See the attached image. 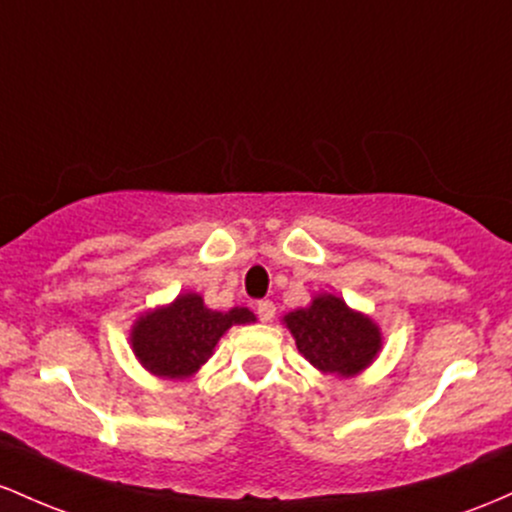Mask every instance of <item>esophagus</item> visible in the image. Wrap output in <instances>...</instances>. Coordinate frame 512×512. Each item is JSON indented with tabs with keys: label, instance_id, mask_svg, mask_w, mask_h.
<instances>
[{
	"label": "esophagus",
	"instance_id": "1",
	"mask_svg": "<svg viewBox=\"0 0 512 512\" xmlns=\"http://www.w3.org/2000/svg\"><path fill=\"white\" fill-rule=\"evenodd\" d=\"M256 314L263 324H268V321H273L275 317V304L271 300H261L256 304Z\"/></svg>",
	"mask_w": 512,
	"mask_h": 512
}]
</instances>
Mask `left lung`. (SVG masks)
Returning <instances> with one entry per match:
<instances>
[{
    "label": "left lung",
    "instance_id": "1",
    "mask_svg": "<svg viewBox=\"0 0 512 512\" xmlns=\"http://www.w3.org/2000/svg\"><path fill=\"white\" fill-rule=\"evenodd\" d=\"M283 324L309 365L341 380L365 372L382 350L377 321L333 292H319L307 307L287 312Z\"/></svg>",
    "mask_w": 512,
    "mask_h": 512
}]
</instances>
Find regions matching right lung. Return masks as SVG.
<instances>
[{"label":"right lung","mask_w":512,"mask_h":512,"mask_svg":"<svg viewBox=\"0 0 512 512\" xmlns=\"http://www.w3.org/2000/svg\"><path fill=\"white\" fill-rule=\"evenodd\" d=\"M251 309L217 312L198 292H181L174 302L147 309L130 326V348L149 375L188 380L215 353L220 338L237 324H254Z\"/></svg>","instance_id":"add662e5"}]
</instances>
